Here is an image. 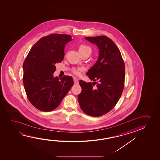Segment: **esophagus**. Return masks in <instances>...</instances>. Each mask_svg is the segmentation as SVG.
I'll use <instances>...</instances> for the list:
<instances>
[{"label":"esophagus","mask_w":160,"mask_h":160,"mask_svg":"<svg viewBox=\"0 0 160 160\" xmlns=\"http://www.w3.org/2000/svg\"><path fill=\"white\" fill-rule=\"evenodd\" d=\"M73 79L74 84H79V81L78 79H76V78H73Z\"/></svg>","instance_id":"esophagus-1"}]
</instances>
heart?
Masks as SVG:
<instances>
[{
    "label": "heart",
    "mask_w": 160,
    "mask_h": 160,
    "mask_svg": "<svg viewBox=\"0 0 160 160\" xmlns=\"http://www.w3.org/2000/svg\"><path fill=\"white\" fill-rule=\"evenodd\" d=\"M79 51L80 53L85 52H87V51L91 52V49L89 46H88L87 45H80V46H79ZM82 70H83V68H82L75 69V70H73V72L75 75L78 76V75H80V71H82Z\"/></svg>",
    "instance_id": "b5f03b06"
}]
</instances>
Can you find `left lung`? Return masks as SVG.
I'll list each match as a JSON object with an SVG mask.
<instances>
[{
	"mask_svg": "<svg viewBox=\"0 0 160 160\" xmlns=\"http://www.w3.org/2000/svg\"><path fill=\"white\" fill-rule=\"evenodd\" d=\"M85 38L97 45L99 54L96 63L87 73L94 82H79L82 90L78 101L84 113L99 117L112 110L120 99L124 86L125 66L120 51L109 37ZM95 84L97 85L94 87Z\"/></svg>",
	"mask_w": 160,
	"mask_h": 160,
	"instance_id": "left-lung-1",
	"label": "left lung"
}]
</instances>
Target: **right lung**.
Here are the masks:
<instances>
[{
    "label": "right lung",
    "mask_w": 160,
    "mask_h": 160,
    "mask_svg": "<svg viewBox=\"0 0 160 160\" xmlns=\"http://www.w3.org/2000/svg\"><path fill=\"white\" fill-rule=\"evenodd\" d=\"M71 36L51 34L38 40L23 65L24 87L32 104L38 110H54L73 86L72 78L53 77L56 64L63 60L64 49Z\"/></svg>",
    "instance_id": "right-lung-1"
}]
</instances>
